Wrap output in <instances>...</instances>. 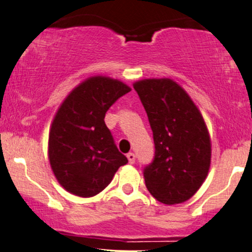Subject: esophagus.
I'll return each instance as SVG.
<instances>
[{
  "mask_svg": "<svg viewBox=\"0 0 252 252\" xmlns=\"http://www.w3.org/2000/svg\"><path fill=\"white\" fill-rule=\"evenodd\" d=\"M127 158H128L129 164H134V162H135V154L134 153H128L127 154Z\"/></svg>",
  "mask_w": 252,
  "mask_h": 252,
  "instance_id": "34e87169",
  "label": "esophagus"
}]
</instances>
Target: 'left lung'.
Returning <instances> with one entry per match:
<instances>
[{
  "label": "left lung",
  "instance_id": "obj_1",
  "mask_svg": "<svg viewBox=\"0 0 252 252\" xmlns=\"http://www.w3.org/2000/svg\"><path fill=\"white\" fill-rule=\"evenodd\" d=\"M133 87L154 135V161L143 171L147 189L165 205L189 200L211 166V138L202 114L171 78H145Z\"/></svg>",
  "mask_w": 252,
  "mask_h": 252
}]
</instances>
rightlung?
<instances>
[{
  "label": "right lung",
  "mask_w": 252,
  "mask_h": 252,
  "mask_svg": "<svg viewBox=\"0 0 252 252\" xmlns=\"http://www.w3.org/2000/svg\"><path fill=\"white\" fill-rule=\"evenodd\" d=\"M130 90L122 81L97 75L75 87L61 103L50 128L48 159L59 184L69 193L94 197L128 162L114 145L104 118Z\"/></svg>",
  "instance_id": "add662e5"
}]
</instances>
